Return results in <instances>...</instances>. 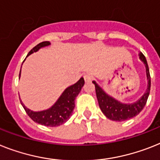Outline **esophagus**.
<instances>
[{
	"instance_id": "esophagus-1",
	"label": "esophagus",
	"mask_w": 160,
	"mask_h": 160,
	"mask_svg": "<svg viewBox=\"0 0 160 160\" xmlns=\"http://www.w3.org/2000/svg\"><path fill=\"white\" fill-rule=\"evenodd\" d=\"M84 80H85L86 82H90L92 81V78L89 75H84Z\"/></svg>"
}]
</instances>
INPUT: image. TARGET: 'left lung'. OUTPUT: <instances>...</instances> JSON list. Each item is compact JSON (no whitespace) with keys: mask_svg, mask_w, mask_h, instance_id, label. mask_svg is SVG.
Wrapping results in <instances>:
<instances>
[{"mask_svg":"<svg viewBox=\"0 0 160 160\" xmlns=\"http://www.w3.org/2000/svg\"><path fill=\"white\" fill-rule=\"evenodd\" d=\"M138 55H139V59H141V61L143 62L144 65H145L146 78H147L146 91L138 101L133 103H130V104L120 102L115 98H113V96L107 94L106 92L103 90V88H101L96 83V81H92L93 84L95 85V88H96V97L98 100L99 106L101 108L102 113L109 119L117 121V122L130 119V118L137 116L146 105L150 91V70H149L148 64H147L145 55L142 52H140Z\"/></svg>","mask_w":160,"mask_h":160,"instance_id":"left-lung-1","label":"left lung"}]
</instances>
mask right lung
I'll use <instances>...</instances> for the list:
<instances>
[{"mask_svg": "<svg viewBox=\"0 0 160 160\" xmlns=\"http://www.w3.org/2000/svg\"><path fill=\"white\" fill-rule=\"evenodd\" d=\"M50 45H51L50 42H41L32 49L28 54L27 57L31 54L38 51L42 47H48ZM20 75L21 70L19 72V78ZM84 83H85L84 79L83 78H81L75 84L66 88L60 95L56 102L51 108L42 111H32L23 105V103L20 100V97L19 100L21 105H23L28 115L34 122L47 127H58L67 122L71 117L75 107V99L79 94V92H81Z\"/></svg>", "mask_w": 160, "mask_h": 160, "instance_id": "obj_1", "label": "right lung"}]
</instances>
